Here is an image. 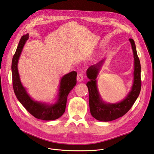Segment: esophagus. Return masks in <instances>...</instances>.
Masks as SVG:
<instances>
[{"mask_svg": "<svg viewBox=\"0 0 154 154\" xmlns=\"http://www.w3.org/2000/svg\"><path fill=\"white\" fill-rule=\"evenodd\" d=\"M82 80H83V75H82V73H79L77 77V82H82Z\"/></svg>", "mask_w": 154, "mask_h": 154, "instance_id": "1", "label": "esophagus"}]
</instances>
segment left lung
<instances>
[{
	"label": "left lung",
	"instance_id": "obj_1",
	"mask_svg": "<svg viewBox=\"0 0 154 154\" xmlns=\"http://www.w3.org/2000/svg\"><path fill=\"white\" fill-rule=\"evenodd\" d=\"M129 41L131 43L134 58L133 81L131 90L124 100L115 103H107L100 95L97 88V77L104 64L105 59L90 66L86 71V76L89 79L86 86L89 92L90 113L94 118L99 121L109 122L123 116L131 108L139 96L141 89L140 63L137 55L135 42L133 39H129Z\"/></svg>",
	"mask_w": 154,
	"mask_h": 154
}]
</instances>
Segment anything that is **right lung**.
I'll list each match as a JSON object with an SVG mask.
<instances>
[{"label":"right lung","instance_id":"right-lung-1","mask_svg":"<svg viewBox=\"0 0 154 154\" xmlns=\"http://www.w3.org/2000/svg\"><path fill=\"white\" fill-rule=\"evenodd\" d=\"M29 37V34L23 35L21 37L11 62V73L15 94L23 107L35 118L43 120H57L65 112L67 97L77 83V72L73 71L62 77L57 97L54 103H49L33 100L22 84L17 67L19 57Z\"/></svg>","mask_w":154,"mask_h":154}]
</instances>
